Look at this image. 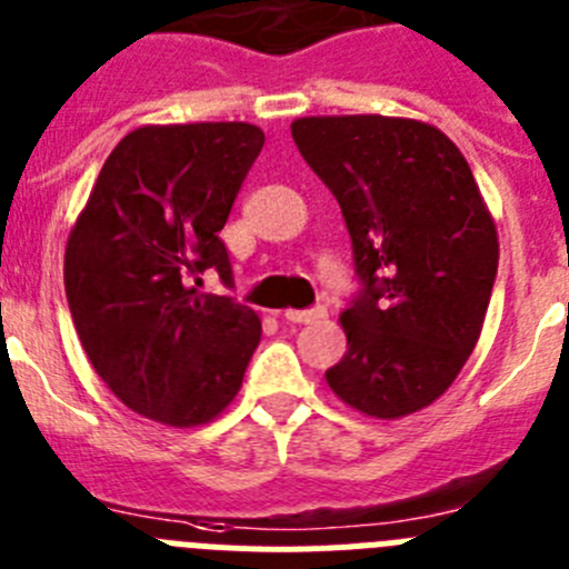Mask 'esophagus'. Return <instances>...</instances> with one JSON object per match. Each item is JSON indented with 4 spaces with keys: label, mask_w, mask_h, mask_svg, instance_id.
I'll return each instance as SVG.
<instances>
[{
    "label": "esophagus",
    "mask_w": 569,
    "mask_h": 569,
    "mask_svg": "<svg viewBox=\"0 0 569 569\" xmlns=\"http://www.w3.org/2000/svg\"><path fill=\"white\" fill-rule=\"evenodd\" d=\"M327 316V307H310V310H284V319L293 325H310V321H321Z\"/></svg>",
    "instance_id": "34e87169"
}]
</instances>
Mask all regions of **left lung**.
Returning a JSON list of instances; mask_svg holds the SVG:
<instances>
[{
  "instance_id": "8db88e82",
  "label": "left lung",
  "mask_w": 569,
  "mask_h": 569,
  "mask_svg": "<svg viewBox=\"0 0 569 569\" xmlns=\"http://www.w3.org/2000/svg\"><path fill=\"white\" fill-rule=\"evenodd\" d=\"M290 132L341 206L361 284L327 383L383 420L435 403L477 347L497 281V226L471 166L409 118H299Z\"/></svg>"
}]
</instances>
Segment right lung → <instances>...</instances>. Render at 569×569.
<instances>
[{
  "label": "right lung",
  "mask_w": 569,
  "mask_h": 569,
  "mask_svg": "<svg viewBox=\"0 0 569 569\" xmlns=\"http://www.w3.org/2000/svg\"><path fill=\"white\" fill-rule=\"evenodd\" d=\"M264 134L250 123L129 132L67 239L64 290L81 347L129 409L166 426L213 420L239 392L262 321L231 296L220 239Z\"/></svg>",
  "instance_id": "1"
}]
</instances>
